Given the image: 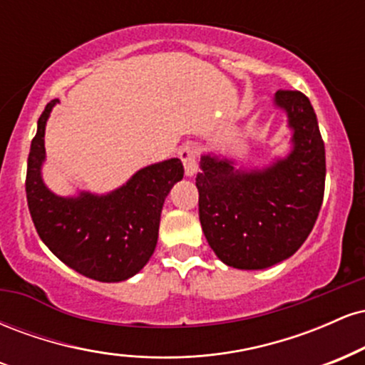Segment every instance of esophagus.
<instances>
[{"instance_id": "obj_1", "label": "esophagus", "mask_w": 365, "mask_h": 365, "mask_svg": "<svg viewBox=\"0 0 365 365\" xmlns=\"http://www.w3.org/2000/svg\"><path fill=\"white\" fill-rule=\"evenodd\" d=\"M178 156L182 159L187 177H194L197 173V150L190 145H183L178 149Z\"/></svg>"}]
</instances>
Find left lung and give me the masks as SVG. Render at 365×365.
Masks as SVG:
<instances>
[{
  "label": "left lung",
  "mask_w": 365,
  "mask_h": 365,
  "mask_svg": "<svg viewBox=\"0 0 365 365\" xmlns=\"http://www.w3.org/2000/svg\"><path fill=\"white\" fill-rule=\"evenodd\" d=\"M290 153L264 166L200 154L199 220L220 261L237 269H266L292 257L312 232L324 197L326 154L316 113L299 91H278Z\"/></svg>",
  "instance_id": "1"
}]
</instances>
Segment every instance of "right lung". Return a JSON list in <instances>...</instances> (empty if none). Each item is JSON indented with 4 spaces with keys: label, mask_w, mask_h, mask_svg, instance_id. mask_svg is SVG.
Returning a JSON list of instances; mask_svg holds the SVG:
<instances>
[{
    "label": "right lung",
    "mask_w": 365,
    "mask_h": 365,
    "mask_svg": "<svg viewBox=\"0 0 365 365\" xmlns=\"http://www.w3.org/2000/svg\"><path fill=\"white\" fill-rule=\"evenodd\" d=\"M37 121L27 161V204L37 233L51 252L83 276L118 283L135 276L154 254L165 199L183 178L178 158L140 168L108 194L58 195L44 183V133L53 108Z\"/></svg>",
    "instance_id": "1"
}]
</instances>
